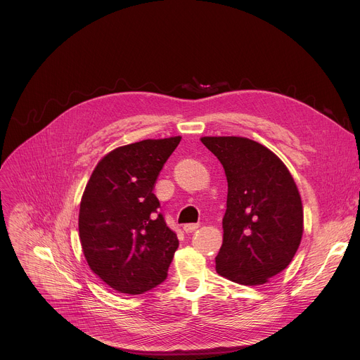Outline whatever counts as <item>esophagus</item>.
Returning a JSON list of instances; mask_svg holds the SVG:
<instances>
[{
	"mask_svg": "<svg viewBox=\"0 0 360 360\" xmlns=\"http://www.w3.org/2000/svg\"><path fill=\"white\" fill-rule=\"evenodd\" d=\"M198 228H199V224H186V225H184V231L186 233H191V232L196 231Z\"/></svg>",
	"mask_w": 360,
	"mask_h": 360,
	"instance_id": "34e87169",
	"label": "esophagus"
}]
</instances>
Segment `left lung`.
<instances>
[{
    "mask_svg": "<svg viewBox=\"0 0 360 360\" xmlns=\"http://www.w3.org/2000/svg\"><path fill=\"white\" fill-rule=\"evenodd\" d=\"M228 179L217 272L232 282L266 283L293 259L303 233L296 184L266 146L240 136H203Z\"/></svg>",
    "mask_w": 360,
    "mask_h": 360,
    "instance_id": "obj_1",
    "label": "left lung"
}]
</instances>
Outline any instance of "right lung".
I'll return each mask as SVG.
<instances>
[{"label": "right lung", "mask_w": 360, "mask_h": 360, "mask_svg": "<svg viewBox=\"0 0 360 360\" xmlns=\"http://www.w3.org/2000/svg\"><path fill=\"white\" fill-rule=\"evenodd\" d=\"M181 136L120 146L94 169L79 205L89 268L112 289L139 295L162 283L179 240L152 192Z\"/></svg>", "instance_id": "add662e5"}]
</instances>
